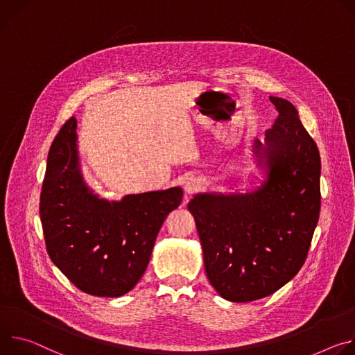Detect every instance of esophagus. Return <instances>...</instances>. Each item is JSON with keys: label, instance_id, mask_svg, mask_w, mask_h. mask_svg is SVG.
Instances as JSON below:
<instances>
[{"label": "esophagus", "instance_id": "obj_1", "mask_svg": "<svg viewBox=\"0 0 355 355\" xmlns=\"http://www.w3.org/2000/svg\"><path fill=\"white\" fill-rule=\"evenodd\" d=\"M205 183H203V179L199 178V176H191L189 179H186L184 182V191L186 194H194L198 193L203 189Z\"/></svg>", "mask_w": 355, "mask_h": 355}]
</instances>
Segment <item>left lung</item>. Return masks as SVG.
Instances as JSON below:
<instances>
[{"mask_svg": "<svg viewBox=\"0 0 355 355\" xmlns=\"http://www.w3.org/2000/svg\"><path fill=\"white\" fill-rule=\"evenodd\" d=\"M279 116L257 139L265 182L247 193L196 194L187 205L205 269L217 293L252 302L288 284L303 266L320 214V153L288 100L269 97Z\"/></svg>", "mask_w": 355, "mask_h": 355, "instance_id": "8db88e82", "label": "left lung"}]
</instances>
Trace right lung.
Listing matches in <instances>:
<instances>
[{
	"mask_svg": "<svg viewBox=\"0 0 355 355\" xmlns=\"http://www.w3.org/2000/svg\"><path fill=\"white\" fill-rule=\"evenodd\" d=\"M77 121L71 116L53 139L41 191L46 251L64 277L85 293L118 297L141 279L165 218L182 203L183 190L98 199L80 173Z\"/></svg>",
	"mask_w": 355,
	"mask_h": 355,
	"instance_id": "obj_1",
	"label": "right lung"
}]
</instances>
